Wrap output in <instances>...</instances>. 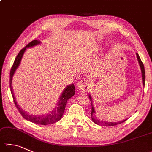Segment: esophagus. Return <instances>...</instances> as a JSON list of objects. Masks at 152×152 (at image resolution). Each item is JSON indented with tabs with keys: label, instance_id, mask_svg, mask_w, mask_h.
<instances>
[{
	"label": "esophagus",
	"instance_id": "esophagus-1",
	"mask_svg": "<svg viewBox=\"0 0 152 152\" xmlns=\"http://www.w3.org/2000/svg\"><path fill=\"white\" fill-rule=\"evenodd\" d=\"M78 87L82 92H85L89 89L90 87V84L89 83V82L86 80H82L81 81L79 82Z\"/></svg>",
	"mask_w": 152,
	"mask_h": 152
}]
</instances>
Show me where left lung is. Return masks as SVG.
<instances>
[{
    "mask_svg": "<svg viewBox=\"0 0 152 152\" xmlns=\"http://www.w3.org/2000/svg\"><path fill=\"white\" fill-rule=\"evenodd\" d=\"M136 56L137 58V60H138L140 66L141 68V70H142V82H143V85H145V70H144V66H143V64L142 62L141 59L139 56V55L137 53H136ZM89 98L90 99L91 102H92V98L91 96H89ZM95 110L94 108V106H92V113H91V118L93 120V122L95 124H98V125H100V126H116L118 124H120L123 123L124 122H125V120H123L122 122H106V121H102L100 120V119H98L96 118V115L95 114Z\"/></svg>",
    "mask_w": 152,
    "mask_h": 152,
    "instance_id": "1",
    "label": "left lung"
}]
</instances>
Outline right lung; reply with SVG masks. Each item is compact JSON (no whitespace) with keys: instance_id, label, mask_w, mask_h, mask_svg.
I'll return each mask as SVG.
<instances>
[{"instance_id":"obj_1","label":"right lung","mask_w":152,"mask_h":152,"mask_svg":"<svg viewBox=\"0 0 152 152\" xmlns=\"http://www.w3.org/2000/svg\"><path fill=\"white\" fill-rule=\"evenodd\" d=\"M40 43V42L38 40H32V42L28 43L25 47L23 48L20 52H19V53L18 54L17 56H16V58L15 60V62L13 63L12 66L10 69V89L11 94H12L14 102H15L16 108L18 109L19 112H20V114L22 115V116H23L24 119L28 120L31 122L45 126V125H48V124H54L61 119L62 117L63 113L64 112L66 104L68 100L71 97H72V96L74 95V94H75V86H74V85L73 84H72L68 86L65 88V90H64V92H63L62 96H60V100L57 104V107L53 110V111L51 112L50 113H49V114H47L46 115H30V114H28V113L24 112V110H23V109L19 107V106L17 104V103H16V102L15 100V96H14V94L12 92V85H11V84H12V76L14 75V74H15V72L16 71V68H18L19 64H20L22 57H23L24 52H25L26 49L27 48L32 47V46H34L35 45H37Z\"/></svg>"}]
</instances>
